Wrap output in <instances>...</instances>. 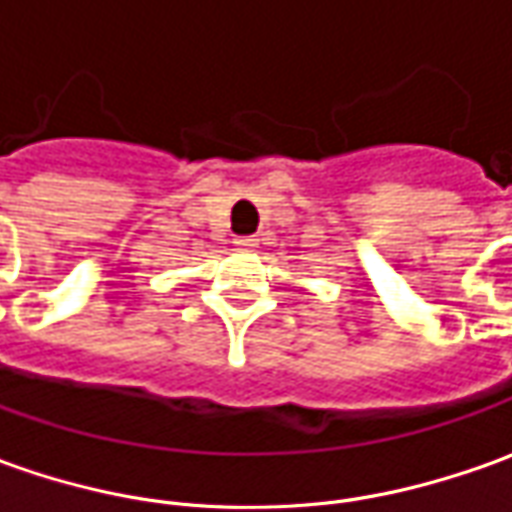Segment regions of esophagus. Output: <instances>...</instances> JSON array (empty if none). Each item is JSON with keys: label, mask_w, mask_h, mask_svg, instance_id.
<instances>
[{"label": "esophagus", "mask_w": 512, "mask_h": 512, "mask_svg": "<svg viewBox=\"0 0 512 512\" xmlns=\"http://www.w3.org/2000/svg\"><path fill=\"white\" fill-rule=\"evenodd\" d=\"M235 246L238 249H255L257 238H235Z\"/></svg>", "instance_id": "1"}]
</instances>
